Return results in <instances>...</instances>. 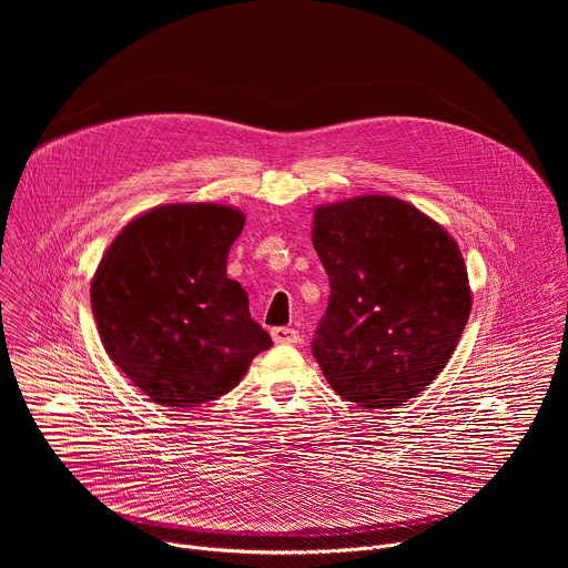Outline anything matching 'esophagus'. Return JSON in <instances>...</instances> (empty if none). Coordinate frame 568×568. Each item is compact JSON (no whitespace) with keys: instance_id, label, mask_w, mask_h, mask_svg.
<instances>
[{"instance_id":"esophagus-1","label":"esophagus","mask_w":568,"mask_h":568,"mask_svg":"<svg viewBox=\"0 0 568 568\" xmlns=\"http://www.w3.org/2000/svg\"><path fill=\"white\" fill-rule=\"evenodd\" d=\"M272 337L276 344H298L301 342V335L294 328H274Z\"/></svg>"}]
</instances>
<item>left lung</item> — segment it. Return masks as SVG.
<instances>
[{
	"label": "left lung",
	"instance_id": "obj_1",
	"mask_svg": "<svg viewBox=\"0 0 568 568\" xmlns=\"http://www.w3.org/2000/svg\"><path fill=\"white\" fill-rule=\"evenodd\" d=\"M312 245L331 281L312 355L364 409H393L445 368L471 310L454 237L416 206L362 195L314 211Z\"/></svg>",
	"mask_w": 568,
	"mask_h": 568
}]
</instances>
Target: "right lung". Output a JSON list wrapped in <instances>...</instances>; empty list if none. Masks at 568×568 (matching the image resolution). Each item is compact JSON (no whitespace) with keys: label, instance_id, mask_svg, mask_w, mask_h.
I'll return each instance as SVG.
<instances>
[{"label":"right lung","instance_id":"obj_1","mask_svg":"<svg viewBox=\"0 0 568 568\" xmlns=\"http://www.w3.org/2000/svg\"><path fill=\"white\" fill-rule=\"evenodd\" d=\"M245 226L220 204H166L132 220L92 281V312L110 359L161 407L193 409L229 393L272 337L226 276Z\"/></svg>","mask_w":568,"mask_h":568}]
</instances>
